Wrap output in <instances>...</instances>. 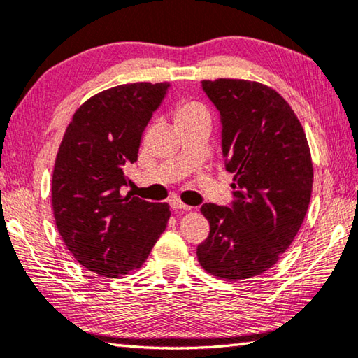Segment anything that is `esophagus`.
Segmentation results:
<instances>
[{
    "mask_svg": "<svg viewBox=\"0 0 358 358\" xmlns=\"http://www.w3.org/2000/svg\"><path fill=\"white\" fill-rule=\"evenodd\" d=\"M171 207H172V210H191L189 205L183 203V202H181L180 199H177V197H173L172 201H171Z\"/></svg>",
    "mask_w": 358,
    "mask_h": 358,
    "instance_id": "esophagus-1",
    "label": "esophagus"
}]
</instances>
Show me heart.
I'll return each instance as SVG.
<instances>
[{
  "label": "heart",
  "instance_id": "heart-1",
  "mask_svg": "<svg viewBox=\"0 0 358 358\" xmlns=\"http://www.w3.org/2000/svg\"><path fill=\"white\" fill-rule=\"evenodd\" d=\"M199 118H208V112L202 102L194 99H180L177 104H175L173 120L177 126Z\"/></svg>",
  "mask_w": 358,
  "mask_h": 358
}]
</instances>
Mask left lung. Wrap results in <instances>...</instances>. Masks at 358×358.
Listing matches in <instances>:
<instances>
[{
    "instance_id": "8db88e82",
    "label": "left lung",
    "mask_w": 358,
    "mask_h": 358,
    "mask_svg": "<svg viewBox=\"0 0 358 358\" xmlns=\"http://www.w3.org/2000/svg\"><path fill=\"white\" fill-rule=\"evenodd\" d=\"M202 88L221 113L235 201L230 208L202 205L210 235L197 259L221 280H248L271 268L301 227L314 177L310 145L273 88L241 78L203 80Z\"/></svg>"
}]
</instances>
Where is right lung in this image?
Here are the masks:
<instances>
[{
  "mask_svg": "<svg viewBox=\"0 0 358 358\" xmlns=\"http://www.w3.org/2000/svg\"><path fill=\"white\" fill-rule=\"evenodd\" d=\"M167 88L169 82H137L92 96L77 108L59 143L53 216L69 252L99 276L118 278L141 268L171 217L167 203L120 192Z\"/></svg>",
  "mask_w": 358,
  "mask_h": 358,
  "instance_id": "right-lung-1",
  "label": "right lung"
}]
</instances>
